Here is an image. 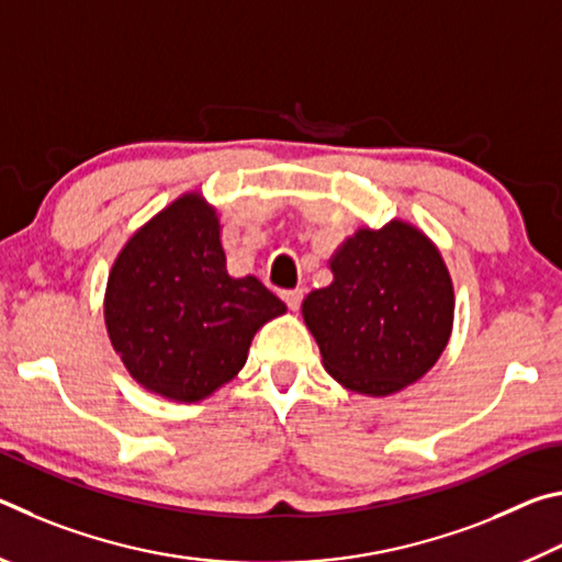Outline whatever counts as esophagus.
<instances>
[{
  "mask_svg": "<svg viewBox=\"0 0 562 562\" xmlns=\"http://www.w3.org/2000/svg\"><path fill=\"white\" fill-rule=\"evenodd\" d=\"M282 300H284V304H288V307L294 312L302 304V290H284L282 292Z\"/></svg>",
  "mask_w": 562,
  "mask_h": 562,
  "instance_id": "obj_1",
  "label": "esophagus"
}]
</instances>
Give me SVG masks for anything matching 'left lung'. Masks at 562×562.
<instances>
[{
  "label": "left lung",
  "mask_w": 562,
  "mask_h": 562,
  "mask_svg": "<svg viewBox=\"0 0 562 562\" xmlns=\"http://www.w3.org/2000/svg\"><path fill=\"white\" fill-rule=\"evenodd\" d=\"M329 288L302 302L327 372L341 386L389 396L422 379L449 345L453 284L418 227H361L329 260Z\"/></svg>",
  "instance_id": "8db88e82"
}]
</instances>
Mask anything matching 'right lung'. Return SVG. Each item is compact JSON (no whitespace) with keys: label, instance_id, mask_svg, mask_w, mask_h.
<instances>
[{"label":"right lung","instance_id":"1","mask_svg":"<svg viewBox=\"0 0 562 562\" xmlns=\"http://www.w3.org/2000/svg\"><path fill=\"white\" fill-rule=\"evenodd\" d=\"M284 302L247 274L231 278L221 221L186 193L123 245L109 272L103 319L128 374L173 402H201L231 382Z\"/></svg>","mask_w":562,"mask_h":562}]
</instances>
